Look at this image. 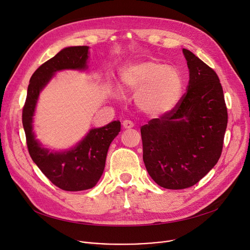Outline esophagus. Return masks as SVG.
<instances>
[{
	"label": "esophagus",
	"mask_w": 250,
	"mask_h": 250,
	"mask_svg": "<svg viewBox=\"0 0 250 250\" xmlns=\"http://www.w3.org/2000/svg\"><path fill=\"white\" fill-rule=\"evenodd\" d=\"M123 126H124V128H132L134 126V123L128 121V120H125L123 122Z\"/></svg>",
	"instance_id": "esophagus-1"
}]
</instances>
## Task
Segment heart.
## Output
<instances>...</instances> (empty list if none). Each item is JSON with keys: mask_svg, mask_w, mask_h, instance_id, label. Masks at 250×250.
<instances>
[{"mask_svg": "<svg viewBox=\"0 0 250 250\" xmlns=\"http://www.w3.org/2000/svg\"><path fill=\"white\" fill-rule=\"evenodd\" d=\"M122 82L126 90L138 92L137 106L151 116H160L171 110L182 89L179 72L156 62L130 64L123 73Z\"/></svg>", "mask_w": 250, "mask_h": 250, "instance_id": "heart-1", "label": "heart"}]
</instances>
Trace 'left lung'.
Listing matches in <instances>:
<instances>
[{
	"mask_svg": "<svg viewBox=\"0 0 250 250\" xmlns=\"http://www.w3.org/2000/svg\"><path fill=\"white\" fill-rule=\"evenodd\" d=\"M189 81L175 106L141 127L143 160L157 185L183 189L198 183L218 162L228 123L216 72L183 48Z\"/></svg>",
	"mask_w": 250,
	"mask_h": 250,
	"instance_id": "obj_1",
	"label": "left lung"
}]
</instances>
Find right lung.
<instances>
[{
    "label": "right lung",
    "mask_w": 250,
    "mask_h": 250,
    "mask_svg": "<svg viewBox=\"0 0 250 250\" xmlns=\"http://www.w3.org/2000/svg\"><path fill=\"white\" fill-rule=\"evenodd\" d=\"M88 46L65 47L43 62L31 76L22 110L26 144L33 162L56 187L67 191H79L95 187L101 177L110 143L121 132V122L92 128L70 151L51 152L42 147L32 132V116L39 92L56 72L65 69L83 70L88 59Z\"/></svg>",
    "instance_id": "obj_1"
}]
</instances>
